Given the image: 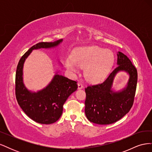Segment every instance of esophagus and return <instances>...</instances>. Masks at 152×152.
<instances>
[{"label":"esophagus","mask_w":152,"mask_h":152,"mask_svg":"<svg viewBox=\"0 0 152 152\" xmlns=\"http://www.w3.org/2000/svg\"><path fill=\"white\" fill-rule=\"evenodd\" d=\"M84 87L83 85H82L81 83H78V89H81Z\"/></svg>","instance_id":"34e87169"}]
</instances>
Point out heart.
I'll use <instances>...</instances> for the list:
<instances>
[{
  "label": "heart",
  "mask_w": 152,
  "mask_h": 152,
  "mask_svg": "<svg viewBox=\"0 0 152 152\" xmlns=\"http://www.w3.org/2000/svg\"><path fill=\"white\" fill-rule=\"evenodd\" d=\"M114 56L111 50L98 46L82 47L77 49L72 58L68 57L65 65L68 71L76 73L79 68H84L86 79L96 83L103 80L113 65Z\"/></svg>",
  "instance_id": "b5f03b06"
}]
</instances>
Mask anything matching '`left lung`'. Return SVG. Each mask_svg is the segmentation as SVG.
<instances>
[{
    "instance_id": "1",
    "label": "left lung",
    "mask_w": 152,
    "mask_h": 152,
    "mask_svg": "<svg viewBox=\"0 0 152 152\" xmlns=\"http://www.w3.org/2000/svg\"><path fill=\"white\" fill-rule=\"evenodd\" d=\"M117 66L103 83L85 89V113L91 122L100 125L113 124L126 115L132 107L137 80L136 68L127 56L119 51ZM120 71L127 72L129 79L125 88L115 91L112 88L113 80Z\"/></svg>"
}]
</instances>
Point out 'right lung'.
<instances>
[{"label": "right lung", "mask_w": 152, "mask_h": 152, "mask_svg": "<svg viewBox=\"0 0 152 152\" xmlns=\"http://www.w3.org/2000/svg\"><path fill=\"white\" fill-rule=\"evenodd\" d=\"M63 42L59 39L53 42H39L32 46L18 63L16 72V97L23 112L31 119L42 124L56 122L63 113V106L71 94L77 89V82L68 79L58 72L47 86L37 92L28 90L23 82V65L32 50L56 48Z\"/></svg>", "instance_id": "right-lung-1"}]
</instances>
